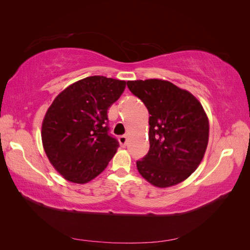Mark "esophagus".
Masks as SVG:
<instances>
[{
    "instance_id": "34e87169",
    "label": "esophagus",
    "mask_w": 250,
    "mask_h": 250,
    "mask_svg": "<svg viewBox=\"0 0 250 250\" xmlns=\"http://www.w3.org/2000/svg\"><path fill=\"white\" fill-rule=\"evenodd\" d=\"M119 142L121 144V146L125 147L126 144H127V137H126V135H120V137H119Z\"/></svg>"
}]
</instances>
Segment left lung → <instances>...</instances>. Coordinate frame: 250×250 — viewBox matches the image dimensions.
Segmentation results:
<instances>
[{
	"label": "left lung",
	"mask_w": 250,
	"mask_h": 250,
	"mask_svg": "<svg viewBox=\"0 0 250 250\" xmlns=\"http://www.w3.org/2000/svg\"><path fill=\"white\" fill-rule=\"evenodd\" d=\"M127 86L150 115V148L137 161L140 174L158 188L181 183L197 169L208 146V120L202 105L169 81H127Z\"/></svg>",
	"instance_id": "left-lung-1"
}]
</instances>
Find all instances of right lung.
Listing matches in <instances>:
<instances>
[{
    "instance_id": "add662e5",
    "label": "right lung",
    "mask_w": 250,
    "mask_h": 250,
    "mask_svg": "<svg viewBox=\"0 0 250 250\" xmlns=\"http://www.w3.org/2000/svg\"><path fill=\"white\" fill-rule=\"evenodd\" d=\"M126 82L90 76L60 93L44 116L42 140L54 168L75 184H85L107 167L119 142L109 133L107 110Z\"/></svg>"
}]
</instances>
